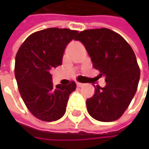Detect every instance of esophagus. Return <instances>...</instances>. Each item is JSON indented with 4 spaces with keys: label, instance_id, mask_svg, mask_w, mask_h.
<instances>
[{
    "label": "esophagus",
    "instance_id": "obj_1",
    "mask_svg": "<svg viewBox=\"0 0 149 149\" xmlns=\"http://www.w3.org/2000/svg\"><path fill=\"white\" fill-rule=\"evenodd\" d=\"M77 85L78 87H82V86H84V84H82V83H79V82H77Z\"/></svg>",
    "mask_w": 149,
    "mask_h": 149
}]
</instances>
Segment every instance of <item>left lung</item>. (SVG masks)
Listing matches in <instances>:
<instances>
[{
	"label": "left lung",
	"mask_w": 149,
	"mask_h": 149,
	"mask_svg": "<svg viewBox=\"0 0 149 149\" xmlns=\"http://www.w3.org/2000/svg\"><path fill=\"white\" fill-rule=\"evenodd\" d=\"M93 67L105 77L106 85L95 87L92 97L86 100L91 116L101 122L119 119L130 104L137 90L140 68L130 44L108 28L87 29L78 33Z\"/></svg>",
	"instance_id": "8db88e82"
}]
</instances>
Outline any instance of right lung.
Masks as SVG:
<instances>
[{"label": "right lung", "instance_id": "add662e5", "mask_svg": "<svg viewBox=\"0 0 149 149\" xmlns=\"http://www.w3.org/2000/svg\"><path fill=\"white\" fill-rule=\"evenodd\" d=\"M78 31L52 27L29 35L15 57V75L19 94L28 110L38 119L53 122L66 110L76 83L56 87L51 71L62 65L64 52Z\"/></svg>", "mask_w": 149, "mask_h": 149}]
</instances>
